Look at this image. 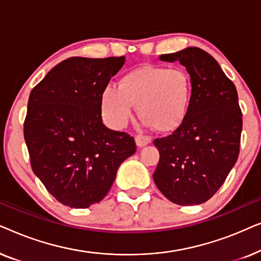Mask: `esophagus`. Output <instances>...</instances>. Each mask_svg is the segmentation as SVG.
I'll list each match as a JSON object with an SVG mask.
<instances>
[{"mask_svg":"<svg viewBox=\"0 0 261 261\" xmlns=\"http://www.w3.org/2000/svg\"><path fill=\"white\" fill-rule=\"evenodd\" d=\"M151 137H147V135H137L135 137V144L138 147H144V146L151 144Z\"/></svg>","mask_w":261,"mask_h":261,"instance_id":"obj_1","label":"esophagus"}]
</instances>
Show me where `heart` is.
I'll return each instance as SVG.
<instances>
[{
	"mask_svg": "<svg viewBox=\"0 0 261 261\" xmlns=\"http://www.w3.org/2000/svg\"><path fill=\"white\" fill-rule=\"evenodd\" d=\"M192 81L180 67L142 65L123 73L119 85H108L101 94L105 122L122 129L133 115L134 106L145 126L159 132L176 130L191 106Z\"/></svg>",
	"mask_w": 261,
	"mask_h": 261,
	"instance_id": "heart-1",
	"label": "heart"
}]
</instances>
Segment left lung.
Listing matches in <instances>:
<instances>
[{
  "mask_svg": "<svg viewBox=\"0 0 261 261\" xmlns=\"http://www.w3.org/2000/svg\"><path fill=\"white\" fill-rule=\"evenodd\" d=\"M159 59L187 67L192 98L183 124L154 140L160 160L153 179L171 202L197 205L213 197L238 160L242 114L237 88L219 63L198 47Z\"/></svg>",
  "mask_w": 261,
  "mask_h": 261,
  "instance_id": "8db88e82",
  "label": "left lung"
}]
</instances>
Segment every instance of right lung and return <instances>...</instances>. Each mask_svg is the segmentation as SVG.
Segmentation results:
<instances>
[{
  "mask_svg": "<svg viewBox=\"0 0 261 261\" xmlns=\"http://www.w3.org/2000/svg\"><path fill=\"white\" fill-rule=\"evenodd\" d=\"M124 62L71 57L31 91L23 135L32 170L70 208L101 202L137 149L133 137L107 128L101 116L103 89Z\"/></svg>",
  "mask_w": 261,
  "mask_h": 261,
  "instance_id": "add662e5",
  "label": "right lung"
}]
</instances>
